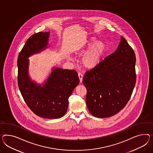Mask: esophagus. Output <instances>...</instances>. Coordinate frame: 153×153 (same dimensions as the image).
<instances>
[{"mask_svg": "<svg viewBox=\"0 0 153 153\" xmlns=\"http://www.w3.org/2000/svg\"><path fill=\"white\" fill-rule=\"evenodd\" d=\"M78 76L79 80H80V82H82V77H83V75H82V74H81L80 73H78Z\"/></svg>", "mask_w": 153, "mask_h": 153, "instance_id": "1", "label": "esophagus"}]
</instances>
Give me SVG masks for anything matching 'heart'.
<instances>
[{
	"mask_svg": "<svg viewBox=\"0 0 153 153\" xmlns=\"http://www.w3.org/2000/svg\"><path fill=\"white\" fill-rule=\"evenodd\" d=\"M94 39H92L77 51L78 54H81L90 48L82 56V66L89 69H93L98 65L106 50L105 44L103 42L97 40L94 44Z\"/></svg>",
	"mask_w": 153,
	"mask_h": 153,
	"instance_id": "b5f03b06",
	"label": "heart"
}]
</instances>
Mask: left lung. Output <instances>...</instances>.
<instances>
[{"label":"left lung","mask_w":153,"mask_h":153,"mask_svg":"<svg viewBox=\"0 0 153 153\" xmlns=\"http://www.w3.org/2000/svg\"><path fill=\"white\" fill-rule=\"evenodd\" d=\"M135 62L133 48L122 36L113 53L86 71L82 82L87 90L86 105L93 116L110 117L126 106L135 85Z\"/></svg>","instance_id":"obj_1"}]
</instances>
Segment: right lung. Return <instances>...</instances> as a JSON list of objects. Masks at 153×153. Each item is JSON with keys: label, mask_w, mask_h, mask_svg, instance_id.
Returning <instances> with one entry per match:
<instances>
[{"label": "right lung", "mask_w": 153, "mask_h": 153, "mask_svg": "<svg viewBox=\"0 0 153 153\" xmlns=\"http://www.w3.org/2000/svg\"><path fill=\"white\" fill-rule=\"evenodd\" d=\"M49 36V32H39L27 39L18 58V84L24 101L35 115L58 119L67 113L68 99L78 85L79 79L75 70L55 68L43 87L30 79L27 58L45 48Z\"/></svg>", "instance_id": "add662e5"}]
</instances>
